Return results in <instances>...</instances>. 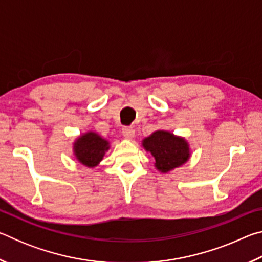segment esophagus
I'll use <instances>...</instances> for the list:
<instances>
[{"label":"esophagus","instance_id":"1","mask_svg":"<svg viewBox=\"0 0 262 262\" xmlns=\"http://www.w3.org/2000/svg\"><path fill=\"white\" fill-rule=\"evenodd\" d=\"M122 135L126 137L128 140H132L133 137L135 136V130L133 129L132 127H125L122 128Z\"/></svg>","mask_w":262,"mask_h":262}]
</instances>
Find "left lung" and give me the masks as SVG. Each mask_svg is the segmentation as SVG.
<instances>
[{
  "label": "left lung",
  "instance_id": "1",
  "mask_svg": "<svg viewBox=\"0 0 262 262\" xmlns=\"http://www.w3.org/2000/svg\"><path fill=\"white\" fill-rule=\"evenodd\" d=\"M143 148L155 158L158 171L167 173L179 167L189 159V144L184 137L176 136L170 132L156 130L142 141Z\"/></svg>",
  "mask_w": 262,
  "mask_h": 262
}]
</instances>
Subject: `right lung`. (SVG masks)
<instances>
[{"label": "right lung", "instance_id": "obj_1", "mask_svg": "<svg viewBox=\"0 0 262 262\" xmlns=\"http://www.w3.org/2000/svg\"><path fill=\"white\" fill-rule=\"evenodd\" d=\"M74 155L77 161L88 167L98 165L110 149V142L95 132H88L74 142Z\"/></svg>", "mask_w": 262, "mask_h": 262}]
</instances>
